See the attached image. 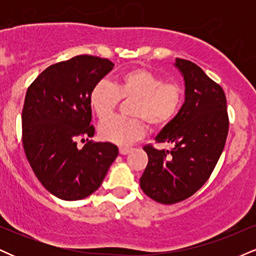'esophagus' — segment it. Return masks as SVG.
<instances>
[{"label":"esophagus","instance_id":"esophagus-1","mask_svg":"<svg viewBox=\"0 0 256 256\" xmlns=\"http://www.w3.org/2000/svg\"><path fill=\"white\" fill-rule=\"evenodd\" d=\"M134 150V149L132 148H126V146H120L119 148V152L122 155H128V154H130V152Z\"/></svg>","mask_w":256,"mask_h":256}]
</instances>
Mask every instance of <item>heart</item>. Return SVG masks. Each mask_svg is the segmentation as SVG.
I'll list each match as a JSON object with an SVG mask.
<instances>
[{
	"instance_id": "obj_1",
	"label": "heart",
	"mask_w": 256,
	"mask_h": 256,
	"mask_svg": "<svg viewBox=\"0 0 256 256\" xmlns=\"http://www.w3.org/2000/svg\"><path fill=\"white\" fill-rule=\"evenodd\" d=\"M122 98L130 100L132 116H113L98 126L102 140L128 146L144 136L146 122L152 128L168 124L177 116L184 98L178 82H164L160 76L144 68H134L119 76L114 85L102 80L90 94V106L98 119H104L118 107Z\"/></svg>"
}]
</instances>
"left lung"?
<instances>
[{
	"mask_svg": "<svg viewBox=\"0 0 256 256\" xmlns=\"http://www.w3.org/2000/svg\"><path fill=\"white\" fill-rule=\"evenodd\" d=\"M185 82V101L178 114L155 137L171 150L146 146V165L140 179L146 195L164 204L190 198L212 174L224 150L228 116L222 88L192 61L176 58Z\"/></svg>",
	"mask_w": 256,
	"mask_h": 256,
	"instance_id": "left-lung-1",
	"label": "left lung"
}]
</instances>
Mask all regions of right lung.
<instances>
[{
  "instance_id": "right-lung-1",
  "label": "right lung",
  "mask_w": 256,
  "mask_h": 256,
  "mask_svg": "<svg viewBox=\"0 0 256 256\" xmlns=\"http://www.w3.org/2000/svg\"><path fill=\"white\" fill-rule=\"evenodd\" d=\"M108 58L78 55L46 68L28 86L22 114V144L42 185L56 198L76 201L101 186L118 146L92 142L90 94L113 70ZM88 142L78 150L76 140Z\"/></svg>"
}]
</instances>
